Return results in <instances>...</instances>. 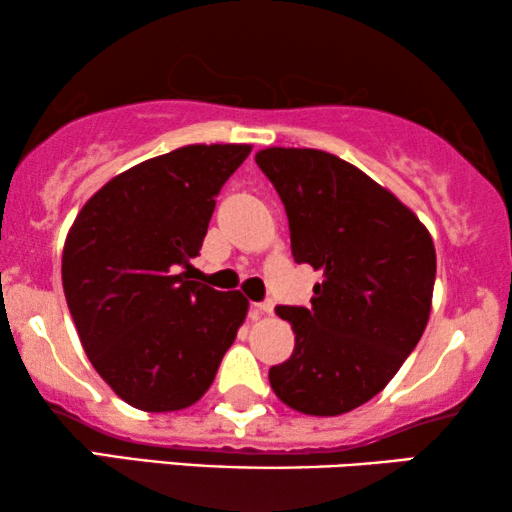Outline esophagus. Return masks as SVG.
I'll use <instances>...</instances> for the list:
<instances>
[{"label":"esophagus","instance_id":"esophagus-1","mask_svg":"<svg viewBox=\"0 0 512 512\" xmlns=\"http://www.w3.org/2000/svg\"><path fill=\"white\" fill-rule=\"evenodd\" d=\"M254 310L258 314H272V310H275V303H270V300H265V303H254Z\"/></svg>","mask_w":512,"mask_h":512}]
</instances>
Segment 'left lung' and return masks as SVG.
I'll use <instances>...</instances> for the list:
<instances>
[{"mask_svg": "<svg viewBox=\"0 0 512 512\" xmlns=\"http://www.w3.org/2000/svg\"><path fill=\"white\" fill-rule=\"evenodd\" d=\"M256 163L284 202L293 258L321 272L310 310L275 307L296 347L270 368V387L303 415H345L380 394L422 338L433 240L394 193L333 153L270 146Z\"/></svg>", "mask_w": 512, "mask_h": 512, "instance_id": "left-lung-1", "label": "left lung"}]
</instances>
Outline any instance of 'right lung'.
I'll list each match as a JSON object with an SVG mask.
<instances>
[{"mask_svg":"<svg viewBox=\"0 0 512 512\" xmlns=\"http://www.w3.org/2000/svg\"><path fill=\"white\" fill-rule=\"evenodd\" d=\"M249 144H188L109 179L76 214L62 289L90 363L144 412L184 410L212 387L247 319L240 291L181 268L198 256L216 195Z\"/></svg>","mask_w":512,"mask_h":512,"instance_id":"1","label":"right lung"}]
</instances>
